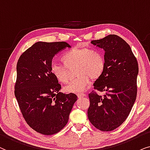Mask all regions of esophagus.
I'll return each mask as SVG.
<instances>
[{
    "label": "esophagus",
    "mask_w": 150,
    "mask_h": 150,
    "mask_svg": "<svg viewBox=\"0 0 150 150\" xmlns=\"http://www.w3.org/2000/svg\"><path fill=\"white\" fill-rule=\"evenodd\" d=\"M86 95L84 93H79L77 94V97H78V98H81V97H85Z\"/></svg>",
    "instance_id": "esophagus-1"
}]
</instances>
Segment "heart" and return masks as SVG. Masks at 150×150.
Wrapping results in <instances>:
<instances>
[{
    "label": "heart",
    "mask_w": 150,
    "mask_h": 150,
    "mask_svg": "<svg viewBox=\"0 0 150 150\" xmlns=\"http://www.w3.org/2000/svg\"><path fill=\"white\" fill-rule=\"evenodd\" d=\"M64 65L53 63L50 70L59 82L67 83L70 79L68 69L75 67V79L64 89L67 93H80L86 91L91 82L100 78L105 71V60L102 53L86 47H74L61 56Z\"/></svg>",
    "instance_id": "heart-1"
}]
</instances>
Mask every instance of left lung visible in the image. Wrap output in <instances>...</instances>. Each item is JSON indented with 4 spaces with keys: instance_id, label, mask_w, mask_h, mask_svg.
<instances>
[{
    "instance_id": "obj_1",
    "label": "left lung",
    "mask_w": 150,
    "mask_h": 150,
    "mask_svg": "<svg viewBox=\"0 0 150 150\" xmlns=\"http://www.w3.org/2000/svg\"><path fill=\"white\" fill-rule=\"evenodd\" d=\"M91 43L105 51V71L93 86L105 95L102 97L94 91L88 94V117L96 128L109 132L120 126L132 108L139 65L130 47L118 35H109Z\"/></svg>"
}]
</instances>
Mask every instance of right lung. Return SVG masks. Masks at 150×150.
I'll return each instance as SVG.
<instances>
[{"mask_svg":"<svg viewBox=\"0 0 150 150\" xmlns=\"http://www.w3.org/2000/svg\"><path fill=\"white\" fill-rule=\"evenodd\" d=\"M67 47L65 42H38L26 50L17 62L14 94L23 117L37 132L52 135L62 129L77 97L60 93L61 85L50 67L57 53Z\"/></svg>","mask_w":150,"mask_h":150,"instance_id":"obj_1","label":"right lung"}]
</instances>
